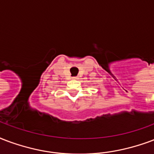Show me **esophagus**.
<instances>
[{"instance_id": "34e87169", "label": "esophagus", "mask_w": 154, "mask_h": 154, "mask_svg": "<svg viewBox=\"0 0 154 154\" xmlns=\"http://www.w3.org/2000/svg\"><path fill=\"white\" fill-rule=\"evenodd\" d=\"M72 79H74V80L78 79V77H72Z\"/></svg>"}]
</instances>
